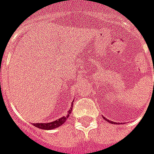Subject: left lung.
<instances>
[{
    "label": "left lung",
    "mask_w": 154,
    "mask_h": 154,
    "mask_svg": "<svg viewBox=\"0 0 154 154\" xmlns=\"http://www.w3.org/2000/svg\"><path fill=\"white\" fill-rule=\"evenodd\" d=\"M103 118H104V117H103ZM104 119H106V118H104ZM106 120H107V119H106ZM110 123H111V124H113V122H112V121H110Z\"/></svg>",
    "instance_id": "obj_1"
}]
</instances>
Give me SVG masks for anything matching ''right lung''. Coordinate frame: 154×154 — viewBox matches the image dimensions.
<instances>
[{
  "label": "right lung",
  "instance_id": "right-lung-1",
  "mask_svg": "<svg viewBox=\"0 0 154 154\" xmlns=\"http://www.w3.org/2000/svg\"><path fill=\"white\" fill-rule=\"evenodd\" d=\"M72 107L73 106H71V108L69 110L67 116H63V117L58 119H57L55 121H52V122L50 123H36V124H34V125L35 127L40 128L41 130H52V129H55V128L58 127V126H60L62 125H63L65 121H66V119L69 118L70 113L72 111Z\"/></svg>",
  "mask_w": 154,
  "mask_h": 154
}]
</instances>
